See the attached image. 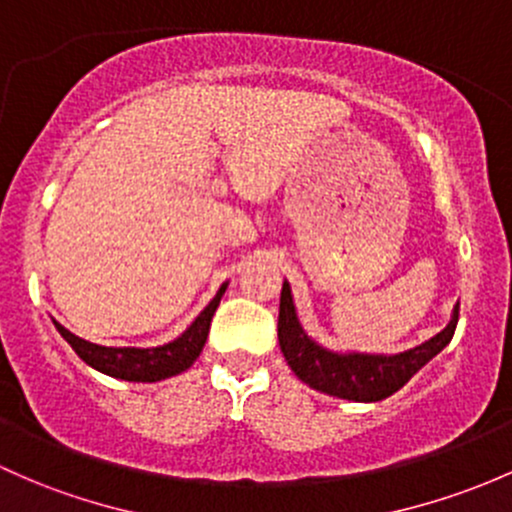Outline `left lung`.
Masks as SVG:
<instances>
[{"mask_svg": "<svg viewBox=\"0 0 512 512\" xmlns=\"http://www.w3.org/2000/svg\"><path fill=\"white\" fill-rule=\"evenodd\" d=\"M456 324H459V304L451 311V321L444 331L402 353L331 351L304 331L294 306L292 287L284 279L277 336L284 360L301 383L341 400L380 402L410 383L414 373H419L434 355L449 346Z\"/></svg>", "mask_w": 512, "mask_h": 512, "instance_id": "8db88e82", "label": "left lung"}]
</instances>
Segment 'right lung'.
I'll list each match as a JSON object with an SVG mask.
<instances>
[{
	"mask_svg": "<svg viewBox=\"0 0 512 512\" xmlns=\"http://www.w3.org/2000/svg\"><path fill=\"white\" fill-rule=\"evenodd\" d=\"M228 282L220 284L215 297L208 301L206 309L191 321V326L181 333L174 341L164 343V346L152 348H134V346H100V343H90L85 338L75 336L66 326L58 324L53 319L56 331L71 343V348L90 368L100 370V373L110 375V378L129 380V383H159V380L179 375L196 363L201 355L203 346H206L208 328H211V319L218 309L220 299H223Z\"/></svg>",
	"mask_w": 512,
	"mask_h": 512,
	"instance_id": "1",
	"label": "right lung"
}]
</instances>
